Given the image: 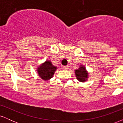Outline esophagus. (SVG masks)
<instances>
[{"mask_svg":"<svg viewBox=\"0 0 123 123\" xmlns=\"http://www.w3.org/2000/svg\"><path fill=\"white\" fill-rule=\"evenodd\" d=\"M68 69H69V67H68V66H63V69L64 70H68Z\"/></svg>","mask_w":123,"mask_h":123,"instance_id":"1","label":"esophagus"}]
</instances>
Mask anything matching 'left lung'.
<instances>
[{"instance_id":"left-lung-1","label":"left lung","mask_w":123,"mask_h":123,"mask_svg":"<svg viewBox=\"0 0 123 123\" xmlns=\"http://www.w3.org/2000/svg\"><path fill=\"white\" fill-rule=\"evenodd\" d=\"M76 77L78 81L80 82H85L88 80V72L86 68V66L83 65H80L79 68L77 69L74 70Z\"/></svg>"}]
</instances>
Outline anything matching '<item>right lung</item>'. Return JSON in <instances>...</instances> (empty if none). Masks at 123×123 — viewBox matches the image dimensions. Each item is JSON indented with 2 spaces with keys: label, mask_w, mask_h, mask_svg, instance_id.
<instances>
[{
  "label": "right lung",
  "mask_w": 123,
  "mask_h": 123,
  "mask_svg": "<svg viewBox=\"0 0 123 123\" xmlns=\"http://www.w3.org/2000/svg\"><path fill=\"white\" fill-rule=\"evenodd\" d=\"M57 69V66L53 65L50 60H47L37 66L36 71L38 75L42 80L48 81L53 77Z\"/></svg>",
  "instance_id": "add662e5"
}]
</instances>
